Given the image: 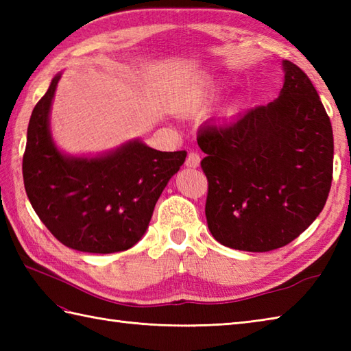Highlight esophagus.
Masks as SVG:
<instances>
[{"label": "esophagus", "mask_w": 351, "mask_h": 351, "mask_svg": "<svg viewBox=\"0 0 351 351\" xmlns=\"http://www.w3.org/2000/svg\"><path fill=\"white\" fill-rule=\"evenodd\" d=\"M199 164H200V155L197 152H190L187 160H185V166L190 169H196L199 167Z\"/></svg>", "instance_id": "obj_1"}]
</instances>
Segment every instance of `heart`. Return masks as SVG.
Wrapping results in <instances>:
<instances>
[{
  "label": "heart",
  "mask_w": 351,
  "mask_h": 351,
  "mask_svg": "<svg viewBox=\"0 0 351 351\" xmlns=\"http://www.w3.org/2000/svg\"><path fill=\"white\" fill-rule=\"evenodd\" d=\"M223 90V83L214 78H200L193 84L181 101L185 110H195L217 98Z\"/></svg>",
  "instance_id": "1"
}]
</instances>
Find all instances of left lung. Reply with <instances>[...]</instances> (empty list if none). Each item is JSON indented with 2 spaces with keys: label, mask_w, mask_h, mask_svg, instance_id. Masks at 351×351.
<instances>
[{
  "label": "left lung",
  "mask_w": 351,
  "mask_h": 351,
  "mask_svg": "<svg viewBox=\"0 0 351 351\" xmlns=\"http://www.w3.org/2000/svg\"><path fill=\"white\" fill-rule=\"evenodd\" d=\"M282 68L278 99L197 134L208 229L230 249L283 247L318 217L330 191V119L306 73L288 60Z\"/></svg>",
  "instance_id": "obj_1"
}]
</instances>
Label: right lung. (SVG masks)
Returning a JSON list of instances; mask_svg holds the SVG:
<instances>
[{
	"label": "right lung",
	"instance_id": "right-lung-1",
	"mask_svg": "<svg viewBox=\"0 0 351 351\" xmlns=\"http://www.w3.org/2000/svg\"><path fill=\"white\" fill-rule=\"evenodd\" d=\"M60 78H52L29 117L22 160L29 204L49 232L73 250H126L145 235L156 200L187 152H161L137 138L96 156L63 154L49 130Z\"/></svg>",
	"mask_w": 351,
	"mask_h": 351
}]
</instances>
